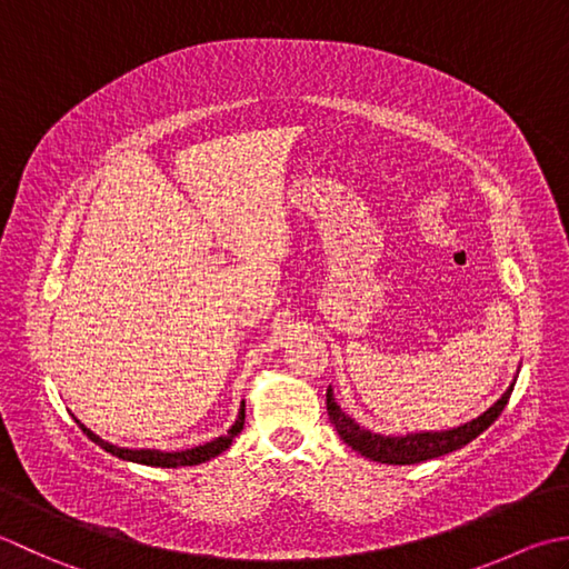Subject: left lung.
<instances>
[{
	"instance_id": "8db88e82",
	"label": "left lung",
	"mask_w": 569,
	"mask_h": 569,
	"mask_svg": "<svg viewBox=\"0 0 569 569\" xmlns=\"http://www.w3.org/2000/svg\"><path fill=\"white\" fill-rule=\"evenodd\" d=\"M516 380L511 382L501 400H496L489 410L479 415L477 420H471L461 427H455V430L447 432H417V435H405V437H382L376 432H368L363 427H358L349 415H343L339 405L333 400L331 388L327 390V410H329V420L333 425V430L339 432L346 445L356 449L358 455H363L366 459H373L380 463H420L427 459L449 455V451L461 449L463 445H469L471 439H477L483 430L496 422V417L503 412L508 398H511Z\"/></svg>"
}]
</instances>
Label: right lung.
<instances>
[{
  "mask_svg": "<svg viewBox=\"0 0 569 569\" xmlns=\"http://www.w3.org/2000/svg\"><path fill=\"white\" fill-rule=\"evenodd\" d=\"M242 425H246V402L240 405L238 420H236L233 427H230L228 435L213 439V442H206L201 447L187 449V451H157V449H122V447H114V445L106 442V439H100L98 435H92L86 425L78 422L80 430H83L98 447L110 451L112 457H120V459H127V461H137V463H147V467H164V469L193 467V463H201V461H208V459L218 457L220 451H226L230 447V442H233V439L240 435Z\"/></svg>",
  "mask_w": 569,
  "mask_h": 569,
  "instance_id": "right-lung-1",
  "label": "right lung"
}]
</instances>
